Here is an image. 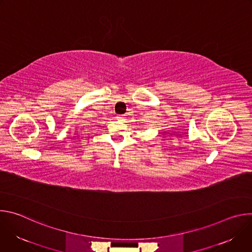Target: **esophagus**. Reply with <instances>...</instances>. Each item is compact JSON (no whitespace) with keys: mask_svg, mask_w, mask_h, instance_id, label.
I'll list each match as a JSON object with an SVG mask.
<instances>
[{"mask_svg":"<svg viewBox=\"0 0 252 252\" xmlns=\"http://www.w3.org/2000/svg\"><path fill=\"white\" fill-rule=\"evenodd\" d=\"M118 120H119V121H122V122H125V121H126V117H125V116H119V117H118Z\"/></svg>","mask_w":252,"mask_h":252,"instance_id":"34e87169","label":"esophagus"}]
</instances>
